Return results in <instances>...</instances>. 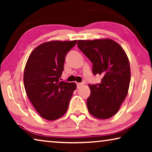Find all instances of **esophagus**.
Masks as SVG:
<instances>
[{"instance_id":"1","label":"esophagus","mask_w":152,"mask_h":152,"mask_svg":"<svg viewBox=\"0 0 152 152\" xmlns=\"http://www.w3.org/2000/svg\"><path fill=\"white\" fill-rule=\"evenodd\" d=\"M76 85H77V88H80L82 86H83L84 84L83 83H77Z\"/></svg>"}]
</instances>
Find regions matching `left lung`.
Wrapping results in <instances>:
<instances>
[{
  "instance_id": "left-lung-1",
  "label": "left lung",
  "mask_w": 152,
  "mask_h": 152,
  "mask_svg": "<svg viewBox=\"0 0 152 152\" xmlns=\"http://www.w3.org/2000/svg\"><path fill=\"white\" fill-rule=\"evenodd\" d=\"M77 45L92 63L94 75L102 76L100 83L88 85V111L98 119H109L117 113L128 93L131 71L127 54L109 39L78 40Z\"/></svg>"
}]
</instances>
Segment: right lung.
<instances>
[{"label":"right lung","mask_w":152,"mask_h":152,"mask_svg":"<svg viewBox=\"0 0 152 152\" xmlns=\"http://www.w3.org/2000/svg\"><path fill=\"white\" fill-rule=\"evenodd\" d=\"M76 43V40L43 43L28 58L23 76L25 91L37 112L47 120L65 114L76 88L74 82L60 81L66 54Z\"/></svg>","instance_id":"add662e5"}]
</instances>
